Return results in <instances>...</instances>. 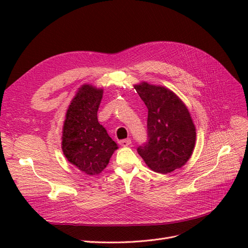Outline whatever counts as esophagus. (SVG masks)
Wrapping results in <instances>:
<instances>
[{
    "instance_id": "34e87169",
    "label": "esophagus",
    "mask_w": 248,
    "mask_h": 248,
    "mask_svg": "<svg viewBox=\"0 0 248 248\" xmlns=\"http://www.w3.org/2000/svg\"><path fill=\"white\" fill-rule=\"evenodd\" d=\"M119 144L123 146V147H127L131 144V140L130 139H126V140H119Z\"/></svg>"
}]
</instances>
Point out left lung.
Segmentation results:
<instances>
[{
    "label": "left lung",
    "mask_w": 248,
    "mask_h": 248,
    "mask_svg": "<svg viewBox=\"0 0 248 248\" xmlns=\"http://www.w3.org/2000/svg\"><path fill=\"white\" fill-rule=\"evenodd\" d=\"M134 89L148 108V140L138 148L147 166L160 174L182 168L196 144L188 109L170 90L142 81Z\"/></svg>",
    "instance_id": "1"
}]
</instances>
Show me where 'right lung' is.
<instances>
[{"label": "right lung", "mask_w": 248, "mask_h": 248, "mask_svg": "<svg viewBox=\"0 0 248 248\" xmlns=\"http://www.w3.org/2000/svg\"><path fill=\"white\" fill-rule=\"evenodd\" d=\"M103 90L82 85L71 100L63 126L62 150L65 157L87 175H98L118 149L97 119Z\"/></svg>", "instance_id": "right-lung-1"}]
</instances>
